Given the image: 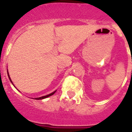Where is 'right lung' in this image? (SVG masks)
Returning <instances> with one entry per match:
<instances>
[{"mask_svg": "<svg viewBox=\"0 0 132 132\" xmlns=\"http://www.w3.org/2000/svg\"><path fill=\"white\" fill-rule=\"evenodd\" d=\"M7 74H8V77H9V80L11 81V82L12 83V81H11V78H10V77H9V73H8V72H7ZM12 84H13V83H12ZM56 91H54L53 92H52V93H51V94H48V95H46V96H41V97H38V98H36V100H40V99H43V98H47V97H48V96L53 95V94Z\"/></svg>", "mask_w": 132, "mask_h": 132, "instance_id": "1", "label": "right lung"}]
</instances>
